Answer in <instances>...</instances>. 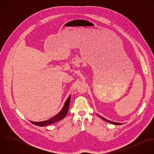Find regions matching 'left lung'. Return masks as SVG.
I'll use <instances>...</instances> for the list:
<instances>
[{"mask_svg": "<svg viewBox=\"0 0 154 154\" xmlns=\"http://www.w3.org/2000/svg\"><path fill=\"white\" fill-rule=\"evenodd\" d=\"M98 116L100 118H101L102 119H103L104 120H105V121H106V122H109V123H112V124H114V125H122V123H116V122H111V121H110V120H108L106 119L105 118H104V117H103L100 116V115H98Z\"/></svg>", "mask_w": 154, "mask_h": 154, "instance_id": "left-lung-1", "label": "left lung"}]
</instances>
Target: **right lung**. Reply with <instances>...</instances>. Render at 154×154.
<instances>
[{"label":"right lung","instance_id":"right-lung-1","mask_svg":"<svg viewBox=\"0 0 154 154\" xmlns=\"http://www.w3.org/2000/svg\"><path fill=\"white\" fill-rule=\"evenodd\" d=\"M70 97L71 96L69 95V97L67 98V99L66 100V102L64 104V106L63 107V109L62 110L57 114H56L55 116H54L53 117L45 120L43 122H32L31 121V122L37 126H47V125H51L53 123H54L63 119H64L66 116V114H67L69 108V104H70Z\"/></svg>","mask_w":154,"mask_h":154}]
</instances>
